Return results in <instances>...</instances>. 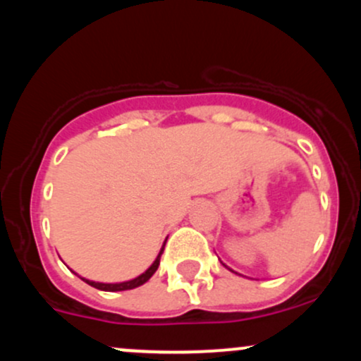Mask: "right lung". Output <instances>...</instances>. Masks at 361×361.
Masks as SVG:
<instances>
[{"label":"right lung","mask_w":361,"mask_h":361,"mask_svg":"<svg viewBox=\"0 0 361 361\" xmlns=\"http://www.w3.org/2000/svg\"><path fill=\"white\" fill-rule=\"evenodd\" d=\"M164 244H166V241H164ZM164 244H163V247H161V251H159V255H157V258L154 259V263H152L151 267H149L147 270L142 273V275H139L137 279L128 280V281H122V283H98V281H91V280H86V279H82V280H85L88 285H91V287H94V288H98V290H103V292H120V290H132V288H135V287H140V285L146 283V281L151 279V276L156 273L157 267H159L161 255H163V251H164Z\"/></svg>","instance_id":"obj_1"}]
</instances>
